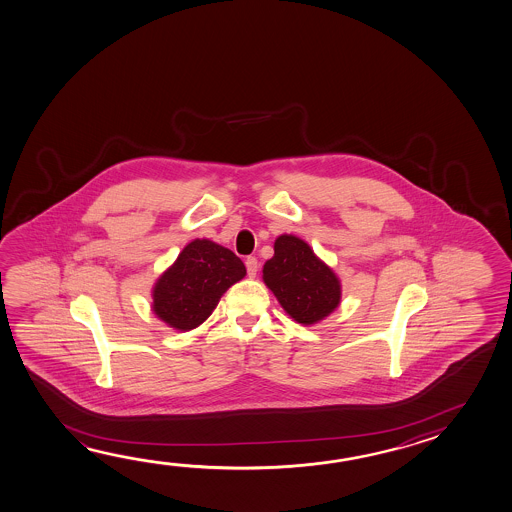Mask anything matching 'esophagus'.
Instances as JSON below:
<instances>
[{
	"label": "esophagus",
	"mask_w": 512,
	"mask_h": 512,
	"mask_svg": "<svg viewBox=\"0 0 512 512\" xmlns=\"http://www.w3.org/2000/svg\"><path fill=\"white\" fill-rule=\"evenodd\" d=\"M246 269H248V275H250V277L253 278L257 275V271H259V262H257L255 257H248V259H246Z\"/></svg>",
	"instance_id": "obj_1"
}]
</instances>
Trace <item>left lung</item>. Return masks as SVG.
I'll list each match as a JSON object with an SVG mask.
<instances>
[{
  "mask_svg": "<svg viewBox=\"0 0 512 512\" xmlns=\"http://www.w3.org/2000/svg\"><path fill=\"white\" fill-rule=\"evenodd\" d=\"M275 253L262 268V280L295 322L314 325L341 302V282L304 239L278 235Z\"/></svg>",
  "mask_w": 512,
  "mask_h": 512,
  "instance_id": "1",
  "label": "left lung"
}]
</instances>
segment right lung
Masks as SVG:
<instances>
[{"label":"right lung","mask_w":512,"mask_h":512,"mask_svg":"<svg viewBox=\"0 0 512 512\" xmlns=\"http://www.w3.org/2000/svg\"><path fill=\"white\" fill-rule=\"evenodd\" d=\"M244 275L243 260L232 250L210 239H194L154 282L151 309L174 331H192Z\"/></svg>","instance_id":"obj_1"}]
</instances>
